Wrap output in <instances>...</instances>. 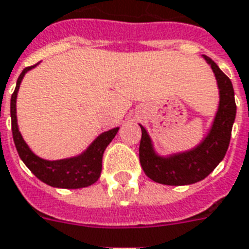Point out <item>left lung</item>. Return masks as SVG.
<instances>
[{
    "mask_svg": "<svg viewBox=\"0 0 249 249\" xmlns=\"http://www.w3.org/2000/svg\"><path fill=\"white\" fill-rule=\"evenodd\" d=\"M215 74L219 89V106L210 131L196 148L186 152L159 156L151 138L143 126L139 145V160L143 171L151 180L164 185H190L203 180L223 160L229 148L236 104L232 82L210 57L203 56Z\"/></svg>",
    "mask_w": 249,
    "mask_h": 249,
    "instance_id": "obj_1",
    "label": "left lung"
}]
</instances>
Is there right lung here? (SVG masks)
I'll use <instances>...</instances> for the list:
<instances>
[{
    "mask_svg": "<svg viewBox=\"0 0 249 249\" xmlns=\"http://www.w3.org/2000/svg\"><path fill=\"white\" fill-rule=\"evenodd\" d=\"M36 67H27L22 71L19 77L17 80V87L14 93L11 94L10 100V115H11V131L14 144L18 151L19 158L25 162L26 167L38 177L44 184L61 189H80L90 186L100 178L102 171V156L106 147L117 135L119 127L111 128L109 131L102 132L97 136L96 140L84 151L81 155L74 158L61 159V160H44L36 156L35 153L26 144L20 135L18 123H17V94L19 90V85L26 72Z\"/></svg>",
    "mask_w": 249,
    "mask_h": 249,
    "instance_id": "obj_1",
    "label": "right lung"
}]
</instances>
